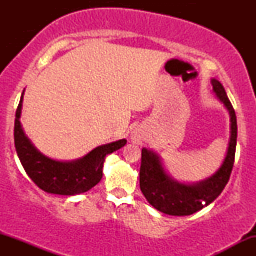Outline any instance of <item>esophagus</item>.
I'll return each mask as SVG.
<instances>
[{
	"label": "esophagus",
	"instance_id": "1",
	"mask_svg": "<svg viewBox=\"0 0 256 256\" xmlns=\"http://www.w3.org/2000/svg\"><path fill=\"white\" fill-rule=\"evenodd\" d=\"M144 140H146L144 134H140V132H134V142L142 143Z\"/></svg>",
	"mask_w": 256,
	"mask_h": 256
}]
</instances>
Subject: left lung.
I'll list each match as a JSON object with an SVG mask.
<instances>
[{"label":"left lung","mask_w":256,"mask_h":256,"mask_svg":"<svg viewBox=\"0 0 256 256\" xmlns=\"http://www.w3.org/2000/svg\"><path fill=\"white\" fill-rule=\"evenodd\" d=\"M212 85L214 92L228 108L231 116V138L228 154L216 174L198 184H180L167 174L155 152L146 150V148L142 149L140 190L152 207L168 216H184L198 212L216 200L230 179L236 155L237 118L222 83L213 79Z\"/></svg>","instance_id":"8db88e82"}]
</instances>
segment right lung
<instances>
[{"mask_svg": "<svg viewBox=\"0 0 256 256\" xmlns=\"http://www.w3.org/2000/svg\"><path fill=\"white\" fill-rule=\"evenodd\" d=\"M22 92L16 114L14 142L22 165L28 176L43 192L55 195L73 196L89 192L101 182L104 158L119 150L128 140H120L94 149L86 156L72 162H60L44 156L34 148L22 131L20 124L22 107Z\"/></svg>", "mask_w": 256, "mask_h": 256, "instance_id": "obj_1", "label": "right lung"}]
</instances>
